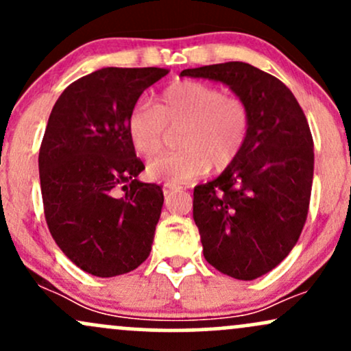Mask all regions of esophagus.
Segmentation results:
<instances>
[{
  "label": "esophagus",
  "mask_w": 351,
  "mask_h": 351,
  "mask_svg": "<svg viewBox=\"0 0 351 351\" xmlns=\"http://www.w3.org/2000/svg\"><path fill=\"white\" fill-rule=\"evenodd\" d=\"M176 189V186H171V184H167V186H163V193L165 195H170V193H173Z\"/></svg>",
  "instance_id": "1"
}]
</instances>
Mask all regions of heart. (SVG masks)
I'll use <instances>...</instances> for the list:
<instances>
[{
    "instance_id": "heart-1",
    "label": "heart",
    "mask_w": 351,
    "mask_h": 351,
    "mask_svg": "<svg viewBox=\"0 0 351 351\" xmlns=\"http://www.w3.org/2000/svg\"><path fill=\"white\" fill-rule=\"evenodd\" d=\"M251 108L237 95L201 80H178L165 87L156 104L136 102L127 117V134L140 156L156 155L168 128L178 132L180 150L152 160L147 173L158 183H188L221 171L243 152L251 132Z\"/></svg>"
}]
</instances>
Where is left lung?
<instances>
[{
    "label": "left lung",
    "mask_w": 351,
    "mask_h": 351,
    "mask_svg": "<svg viewBox=\"0 0 351 351\" xmlns=\"http://www.w3.org/2000/svg\"><path fill=\"white\" fill-rule=\"evenodd\" d=\"M181 75L219 80L251 108L243 152L223 175L195 188L193 219L213 267L239 280L257 279L289 256L307 221L308 122L289 87L251 64H213Z\"/></svg>",
    "instance_id": "obj_1"
}]
</instances>
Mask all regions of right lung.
<instances>
[{
	"mask_svg": "<svg viewBox=\"0 0 351 351\" xmlns=\"http://www.w3.org/2000/svg\"><path fill=\"white\" fill-rule=\"evenodd\" d=\"M168 72L106 67L72 82L52 107L39 148L44 216L60 251L92 276H122L150 256L163 191L136 180L145 165L127 117Z\"/></svg>",
	"mask_w": 351,
	"mask_h": 351,
	"instance_id": "add662e5",
	"label": "right lung"
}]
</instances>
